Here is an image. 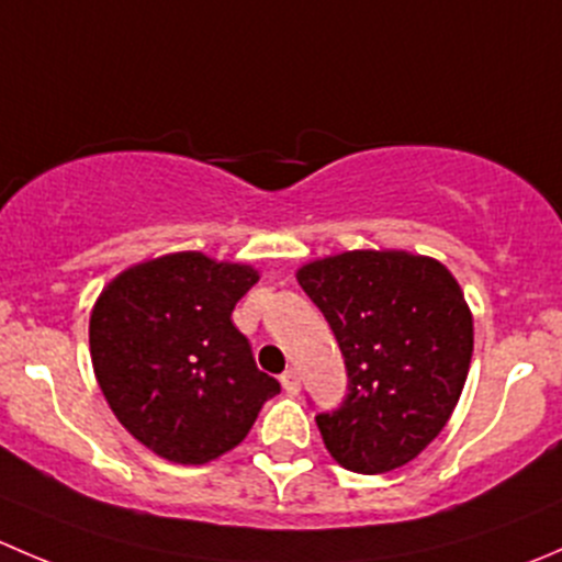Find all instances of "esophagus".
<instances>
[{"mask_svg": "<svg viewBox=\"0 0 562 562\" xmlns=\"http://www.w3.org/2000/svg\"><path fill=\"white\" fill-rule=\"evenodd\" d=\"M280 381H282V389H285L288 394H299V391H302V378H299L296 370H288Z\"/></svg>", "mask_w": 562, "mask_h": 562, "instance_id": "esophagus-1", "label": "esophagus"}]
</instances>
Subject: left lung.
<instances>
[{
	"instance_id": "obj_1",
	"label": "left lung",
	"mask_w": 562,
	"mask_h": 562,
	"mask_svg": "<svg viewBox=\"0 0 562 562\" xmlns=\"http://www.w3.org/2000/svg\"><path fill=\"white\" fill-rule=\"evenodd\" d=\"M299 285L326 315L348 396L315 418L328 454L353 473L416 459L454 413L473 356V313L429 255L348 249L304 263Z\"/></svg>"
}]
</instances>
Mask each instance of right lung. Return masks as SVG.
I'll return each mask as SVG.
<instances>
[{
  "mask_svg": "<svg viewBox=\"0 0 562 562\" xmlns=\"http://www.w3.org/2000/svg\"><path fill=\"white\" fill-rule=\"evenodd\" d=\"M258 280L249 263L187 249L130 266L94 302L98 386L119 424L157 457L206 464L228 454L280 394L231 321Z\"/></svg>",
  "mask_w": 562,
  "mask_h": 562,
  "instance_id": "1",
  "label": "right lung"
}]
</instances>
